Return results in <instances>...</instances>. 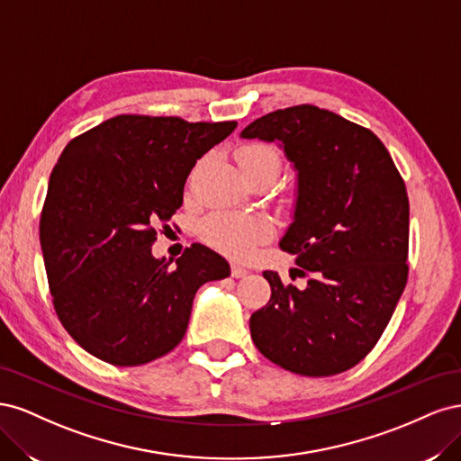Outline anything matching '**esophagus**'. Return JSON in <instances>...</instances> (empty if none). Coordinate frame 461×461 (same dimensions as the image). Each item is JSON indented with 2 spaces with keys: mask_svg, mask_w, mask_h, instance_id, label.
<instances>
[{
  "mask_svg": "<svg viewBox=\"0 0 461 461\" xmlns=\"http://www.w3.org/2000/svg\"><path fill=\"white\" fill-rule=\"evenodd\" d=\"M230 275H232L234 278H244V276L248 275V271H246L244 267H240V265H232V267H230Z\"/></svg>",
  "mask_w": 461,
  "mask_h": 461,
  "instance_id": "obj_1",
  "label": "esophagus"
}]
</instances>
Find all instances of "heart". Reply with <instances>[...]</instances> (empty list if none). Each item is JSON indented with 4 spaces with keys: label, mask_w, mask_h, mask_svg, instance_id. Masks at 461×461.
Instances as JSON below:
<instances>
[{
    "label": "heart",
    "mask_w": 461,
    "mask_h": 461,
    "mask_svg": "<svg viewBox=\"0 0 461 461\" xmlns=\"http://www.w3.org/2000/svg\"><path fill=\"white\" fill-rule=\"evenodd\" d=\"M239 163L244 173L267 171L276 176L281 169V156L265 144H248L239 151ZM275 227L269 217L261 213L217 212L207 215L200 225V236L222 254L236 259H248L259 244L273 239Z\"/></svg>",
    "instance_id": "heart-1"
}]
</instances>
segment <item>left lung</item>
Masks as SVG:
<instances>
[{"mask_svg":"<svg viewBox=\"0 0 461 461\" xmlns=\"http://www.w3.org/2000/svg\"><path fill=\"white\" fill-rule=\"evenodd\" d=\"M242 138L278 140L296 167L294 222L281 248L308 276L300 290L263 273L271 300L249 317L254 344L298 375L352 369L379 342L408 283L403 178L369 129L310 104L256 119Z\"/></svg>","mask_w":461,"mask_h":461,"instance_id":"obj_1","label":"left lung"}]
</instances>
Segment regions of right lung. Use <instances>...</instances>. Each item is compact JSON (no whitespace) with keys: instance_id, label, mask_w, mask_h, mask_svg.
<instances>
[{"instance_id":"1","label":"right lung","mask_w":461,"mask_h":461,"mask_svg":"<svg viewBox=\"0 0 461 461\" xmlns=\"http://www.w3.org/2000/svg\"><path fill=\"white\" fill-rule=\"evenodd\" d=\"M234 129L236 121L117 115L65 146L41 207L40 244L55 313L88 354L117 367L169 354L198 288L230 275L202 244L175 267L151 246L156 227L183 205L192 167Z\"/></svg>"}]
</instances>
